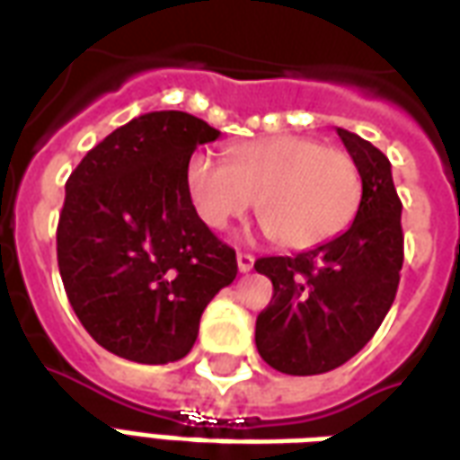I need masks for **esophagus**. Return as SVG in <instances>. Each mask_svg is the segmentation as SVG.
I'll return each instance as SVG.
<instances>
[{"mask_svg":"<svg viewBox=\"0 0 460 460\" xmlns=\"http://www.w3.org/2000/svg\"><path fill=\"white\" fill-rule=\"evenodd\" d=\"M236 263H239L241 273H249V270L253 269V263H256V259H253L251 253H239V256H236Z\"/></svg>","mask_w":460,"mask_h":460,"instance_id":"34e87169","label":"esophagus"}]
</instances>
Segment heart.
<instances>
[{
    "mask_svg": "<svg viewBox=\"0 0 460 460\" xmlns=\"http://www.w3.org/2000/svg\"><path fill=\"white\" fill-rule=\"evenodd\" d=\"M187 191L199 219L214 231L253 207L263 229L283 249H310L345 226L359 199V172L340 147L279 135L229 150V164L194 155Z\"/></svg>",
    "mask_w": 460,
    "mask_h": 460,
    "instance_id": "1",
    "label": "heart"
}]
</instances>
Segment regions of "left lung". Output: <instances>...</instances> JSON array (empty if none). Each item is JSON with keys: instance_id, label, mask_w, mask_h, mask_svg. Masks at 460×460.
<instances>
[{"instance_id": "8db88e82", "label": "left lung", "mask_w": 460, "mask_h": 460, "mask_svg": "<svg viewBox=\"0 0 460 460\" xmlns=\"http://www.w3.org/2000/svg\"><path fill=\"white\" fill-rule=\"evenodd\" d=\"M338 135L362 180L355 221L315 249L256 261L273 283L256 320V347L283 375H323L355 357L392 308L404 263L392 164L355 132L338 128Z\"/></svg>"}]
</instances>
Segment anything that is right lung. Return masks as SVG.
<instances>
[{
    "label": "right lung",
    "mask_w": 460,
    "mask_h": 460,
    "mask_svg": "<svg viewBox=\"0 0 460 460\" xmlns=\"http://www.w3.org/2000/svg\"><path fill=\"white\" fill-rule=\"evenodd\" d=\"M219 135L181 111L137 115L66 181L56 231L66 296L88 335L122 359H181L209 300L236 279V253L187 191L191 152Z\"/></svg>",
    "instance_id": "add662e5"
}]
</instances>
